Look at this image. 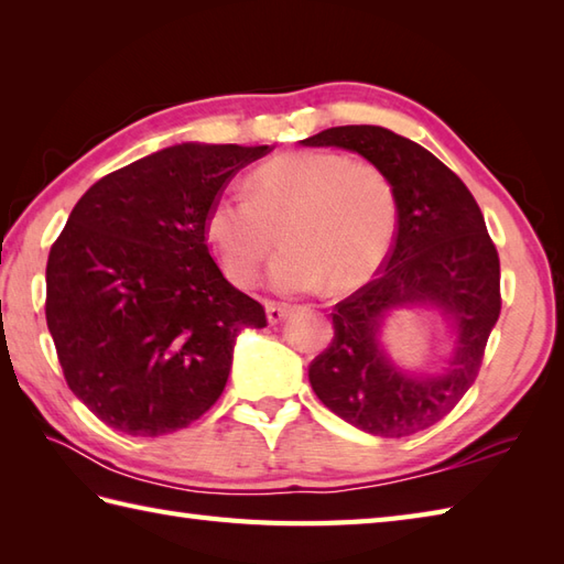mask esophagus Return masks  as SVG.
Instances as JSON below:
<instances>
[{
	"instance_id": "esophagus-1",
	"label": "esophagus",
	"mask_w": 564,
	"mask_h": 564,
	"mask_svg": "<svg viewBox=\"0 0 564 564\" xmlns=\"http://www.w3.org/2000/svg\"><path fill=\"white\" fill-rule=\"evenodd\" d=\"M285 315H289V307H285V305L273 303V301L267 303V317H269L271 325H279V322H281Z\"/></svg>"
}]
</instances>
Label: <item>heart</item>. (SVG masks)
<instances>
[{"mask_svg": "<svg viewBox=\"0 0 564 564\" xmlns=\"http://www.w3.org/2000/svg\"><path fill=\"white\" fill-rule=\"evenodd\" d=\"M400 200L376 164L339 152H285L251 176V196L220 194L206 215L208 242L232 281L249 283L281 230L275 291L303 293L329 281L334 291L364 285L394 245Z\"/></svg>", "mask_w": 564, "mask_h": 564, "instance_id": "1", "label": "heart"}]
</instances>
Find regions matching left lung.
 <instances>
[{
    "instance_id": "1",
    "label": "left lung",
    "mask_w": 564,
    "mask_h": 564,
    "mask_svg": "<svg viewBox=\"0 0 564 564\" xmlns=\"http://www.w3.org/2000/svg\"><path fill=\"white\" fill-rule=\"evenodd\" d=\"M303 145L358 152L390 176L400 200L380 275L334 307V339L310 364V386L366 434H419L470 390L499 319V254L482 210L446 164L388 128H327ZM400 306H434L452 322L454 351L441 375H406L381 349V319Z\"/></svg>"
}]
</instances>
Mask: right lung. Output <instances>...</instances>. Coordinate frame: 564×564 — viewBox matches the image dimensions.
<instances>
[{"label":"right lung","mask_w":564,"mask_h":564,"mask_svg":"<svg viewBox=\"0 0 564 564\" xmlns=\"http://www.w3.org/2000/svg\"><path fill=\"white\" fill-rule=\"evenodd\" d=\"M269 145L182 142L99 178L45 269V319L69 390L106 426L164 436L218 402L237 334L267 327L213 261L206 215Z\"/></svg>","instance_id":"add662e5"}]
</instances>
